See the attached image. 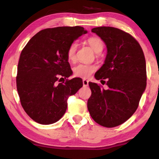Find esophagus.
<instances>
[{
  "mask_svg": "<svg viewBox=\"0 0 159 159\" xmlns=\"http://www.w3.org/2000/svg\"><path fill=\"white\" fill-rule=\"evenodd\" d=\"M88 84H89V81H87V80L83 79V85H84V87H87V86H88Z\"/></svg>",
  "mask_w": 159,
  "mask_h": 159,
  "instance_id": "1",
  "label": "esophagus"
}]
</instances>
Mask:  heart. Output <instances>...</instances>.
<instances>
[{"instance_id":"heart-1","label":"heart","mask_w":159,"mask_h":159,"mask_svg":"<svg viewBox=\"0 0 159 159\" xmlns=\"http://www.w3.org/2000/svg\"><path fill=\"white\" fill-rule=\"evenodd\" d=\"M87 43L93 49L96 53H99L103 49V43L102 39L98 36H91L87 39ZM77 48V43L75 42L71 43L66 52V57L69 62L75 61V52ZM96 69V66L91 64H85V63H79L73 68L74 75L80 78H88L90 75Z\"/></svg>"}]
</instances>
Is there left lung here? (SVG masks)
<instances>
[{"instance_id": "left-lung-1", "label": "left lung", "mask_w": 159, "mask_h": 159, "mask_svg": "<svg viewBox=\"0 0 159 159\" xmlns=\"http://www.w3.org/2000/svg\"><path fill=\"white\" fill-rule=\"evenodd\" d=\"M105 42L107 53L105 63L95 78L106 84L107 90L89 83L91 96L87 108L91 117L104 127L121 125L135 112L147 86L143 52L131 34L112 27L92 29ZM104 79H106L105 82Z\"/></svg>"}]
</instances>
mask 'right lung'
Masks as SVG:
<instances>
[{
	"label": "right lung",
	"instance_id": "add662e5",
	"mask_svg": "<svg viewBox=\"0 0 159 159\" xmlns=\"http://www.w3.org/2000/svg\"><path fill=\"white\" fill-rule=\"evenodd\" d=\"M84 27H57L40 30L21 51L16 86L21 106L34 121L49 125L58 121L67 108V99L83 86L72 74L66 57L71 43L82 34Z\"/></svg>",
	"mask_w": 159,
	"mask_h": 159
}]
</instances>
